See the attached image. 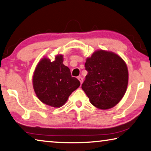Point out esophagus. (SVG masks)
<instances>
[{
  "label": "esophagus",
  "mask_w": 151,
  "mask_h": 151,
  "mask_svg": "<svg viewBox=\"0 0 151 151\" xmlns=\"http://www.w3.org/2000/svg\"><path fill=\"white\" fill-rule=\"evenodd\" d=\"M78 81H80V83H81V84H82L83 83V78L81 77V76H78Z\"/></svg>",
  "instance_id": "obj_1"
}]
</instances>
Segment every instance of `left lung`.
<instances>
[{"mask_svg":"<svg viewBox=\"0 0 151 151\" xmlns=\"http://www.w3.org/2000/svg\"><path fill=\"white\" fill-rule=\"evenodd\" d=\"M88 73L82 88L91 104L101 109L114 107L127 89L128 70L124 60L112 52L99 50L86 60Z\"/></svg>","mask_w":151,"mask_h":151,"instance_id":"8db88e82","label":"left lung"}]
</instances>
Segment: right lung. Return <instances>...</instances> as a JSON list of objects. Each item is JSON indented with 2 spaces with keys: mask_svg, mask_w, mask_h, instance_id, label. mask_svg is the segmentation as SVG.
Returning <instances> with one entry per match:
<instances>
[{
  "mask_svg": "<svg viewBox=\"0 0 151 151\" xmlns=\"http://www.w3.org/2000/svg\"><path fill=\"white\" fill-rule=\"evenodd\" d=\"M81 85L71 76L68 67L63 64V56L58 54L55 60L42 58L38 63L33 76V87L37 97L45 105L60 107Z\"/></svg>",
  "mask_w": 151,
  "mask_h": 151,
  "instance_id": "1",
  "label": "right lung"
}]
</instances>
